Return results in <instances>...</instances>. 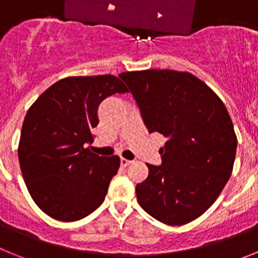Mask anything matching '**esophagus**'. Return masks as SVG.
Masks as SVG:
<instances>
[{"mask_svg":"<svg viewBox=\"0 0 258 258\" xmlns=\"http://www.w3.org/2000/svg\"><path fill=\"white\" fill-rule=\"evenodd\" d=\"M131 163H132V161L127 160V159H125V157H121V160H120V164H121V166H127Z\"/></svg>","mask_w":258,"mask_h":258,"instance_id":"esophagus-1","label":"esophagus"}]
</instances>
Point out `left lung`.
Segmentation results:
<instances>
[{
  "instance_id": "obj_1",
  "label": "left lung",
  "mask_w": 258,
  "mask_h": 258,
  "mask_svg": "<svg viewBox=\"0 0 258 258\" xmlns=\"http://www.w3.org/2000/svg\"><path fill=\"white\" fill-rule=\"evenodd\" d=\"M150 133L168 138L161 165L136 187L137 200L160 222L179 226L200 217L220 197L235 160L234 125L218 95L197 76L172 70L120 75Z\"/></svg>"
}]
</instances>
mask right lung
Returning <instances> with one entry per match:
<instances>
[{
    "label": "right lung",
    "instance_id": "obj_1",
    "mask_svg": "<svg viewBox=\"0 0 258 258\" xmlns=\"http://www.w3.org/2000/svg\"><path fill=\"white\" fill-rule=\"evenodd\" d=\"M126 92L112 75L66 77L29 107L18 156L32 199L47 216L74 222L103 203L120 157L99 156L86 145L93 142L101 102Z\"/></svg>",
    "mask_w": 258,
    "mask_h": 258
}]
</instances>
